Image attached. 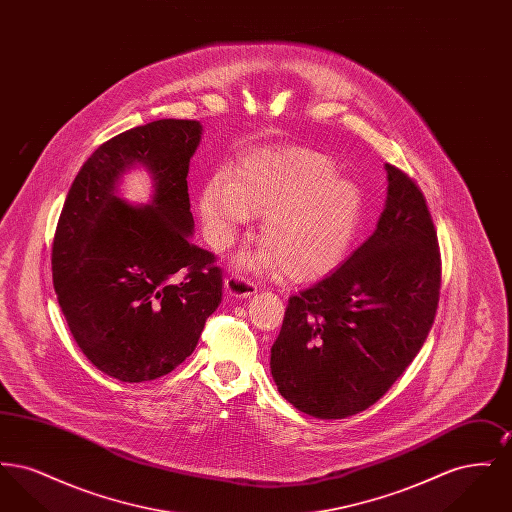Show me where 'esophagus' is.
Returning a JSON list of instances; mask_svg holds the SVG:
<instances>
[{
  "label": "esophagus",
  "instance_id": "1",
  "mask_svg": "<svg viewBox=\"0 0 512 512\" xmlns=\"http://www.w3.org/2000/svg\"><path fill=\"white\" fill-rule=\"evenodd\" d=\"M257 292V286L249 280H245L244 276L240 274H228L224 278V293L236 299H244L253 293Z\"/></svg>",
  "mask_w": 512,
  "mask_h": 512
}]
</instances>
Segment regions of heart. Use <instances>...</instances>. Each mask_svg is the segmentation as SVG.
Returning a JSON list of instances; mask_svg holds the SVG:
<instances>
[{
    "mask_svg": "<svg viewBox=\"0 0 512 512\" xmlns=\"http://www.w3.org/2000/svg\"><path fill=\"white\" fill-rule=\"evenodd\" d=\"M363 197L336 176L324 155L259 151L228 174L211 178L199 195V215L211 245L230 244L249 217H263L259 240L265 247L245 255V268L280 265L286 278L307 282L340 265L359 230Z\"/></svg>",
    "mask_w": 512,
    "mask_h": 512,
    "instance_id": "heart-1",
    "label": "heart"
}]
</instances>
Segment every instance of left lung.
I'll use <instances>...</instances> for the list:
<instances>
[{"label": "left lung", "mask_w": 512, "mask_h": 512, "mask_svg": "<svg viewBox=\"0 0 512 512\" xmlns=\"http://www.w3.org/2000/svg\"><path fill=\"white\" fill-rule=\"evenodd\" d=\"M374 234L292 295L270 349L278 391L301 413L345 418L374 405L413 363L438 311L441 259L428 205L393 165Z\"/></svg>", "instance_id": "left-lung-1"}]
</instances>
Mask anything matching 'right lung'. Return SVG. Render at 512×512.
Instances as JSON below:
<instances>
[{
	"instance_id": "obj_1",
	"label": "right lung",
	"mask_w": 512,
	"mask_h": 512,
	"mask_svg": "<svg viewBox=\"0 0 512 512\" xmlns=\"http://www.w3.org/2000/svg\"><path fill=\"white\" fill-rule=\"evenodd\" d=\"M201 130L197 121L161 119L101 144L57 222L51 270L59 307L88 361L121 382L155 380L186 361L222 301L215 255L190 242L186 176ZM134 164L154 178L149 206L116 194Z\"/></svg>"
}]
</instances>
